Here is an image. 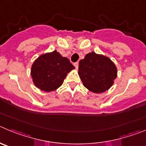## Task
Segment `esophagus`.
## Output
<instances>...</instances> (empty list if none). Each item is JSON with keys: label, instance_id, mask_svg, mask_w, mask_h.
<instances>
[{"label": "esophagus", "instance_id": "34e87169", "mask_svg": "<svg viewBox=\"0 0 146 146\" xmlns=\"http://www.w3.org/2000/svg\"><path fill=\"white\" fill-rule=\"evenodd\" d=\"M73 65H74L75 68H76V69L77 70V69H78V62H75V63L73 64Z\"/></svg>", "mask_w": 146, "mask_h": 146}]
</instances>
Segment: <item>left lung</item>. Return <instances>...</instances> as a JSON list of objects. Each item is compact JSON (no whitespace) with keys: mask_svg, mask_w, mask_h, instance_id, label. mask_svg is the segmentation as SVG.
Masks as SVG:
<instances>
[{"mask_svg":"<svg viewBox=\"0 0 146 146\" xmlns=\"http://www.w3.org/2000/svg\"><path fill=\"white\" fill-rule=\"evenodd\" d=\"M78 75L89 91L102 93L108 90L117 77V68L108 57L92 52L78 64Z\"/></svg>","mask_w":146,"mask_h":146,"instance_id":"1","label":"left lung"}]
</instances>
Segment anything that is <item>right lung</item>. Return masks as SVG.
I'll return each mask as SVG.
<instances>
[{
  "label": "right lung",
  "instance_id": "1",
  "mask_svg": "<svg viewBox=\"0 0 146 146\" xmlns=\"http://www.w3.org/2000/svg\"><path fill=\"white\" fill-rule=\"evenodd\" d=\"M75 67L67 57L57 51L41 54L33 62L31 76L35 86L44 92L54 91L60 87L67 74Z\"/></svg>",
  "mask_w": 146,
  "mask_h": 146
}]
</instances>
